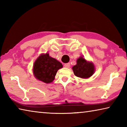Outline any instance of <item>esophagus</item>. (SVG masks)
Here are the masks:
<instances>
[{
	"mask_svg": "<svg viewBox=\"0 0 127 127\" xmlns=\"http://www.w3.org/2000/svg\"><path fill=\"white\" fill-rule=\"evenodd\" d=\"M70 65V64L69 63H66V64H64V66H65V67H66V68H69Z\"/></svg>",
	"mask_w": 127,
	"mask_h": 127,
	"instance_id": "1",
	"label": "esophagus"
}]
</instances>
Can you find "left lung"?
I'll return each instance as SVG.
<instances>
[{
	"label": "left lung",
	"instance_id": "8db88e82",
	"mask_svg": "<svg viewBox=\"0 0 127 127\" xmlns=\"http://www.w3.org/2000/svg\"><path fill=\"white\" fill-rule=\"evenodd\" d=\"M72 70L76 76L87 79L94 74L95 67L92 62L87 61L83 56H81L77 59L76 65L73 66Z\"/></svg>",
	"mask_w": 127,
	"mask_h": 127
}]
</instances>
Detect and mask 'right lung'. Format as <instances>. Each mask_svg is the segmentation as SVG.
<instances>
[{
  "label": "right lung",
  "instance_id": "add662e5",
  "mask_svg": "<svg viewBox=\"0 0 127 127\" xmlns=\"http://www.w3.org/2000/svg\"><path fill=\"white\" fill-rule=\"evenodd\" d=\"M62 68L63 65L61 62L46 53L40 54L36 59L33 65L32 72L37 80L50 83L54 80L58 70Z\"/></svg>",
  "mask_w": 127,
  "mask_h": 127
}]
</instances>
